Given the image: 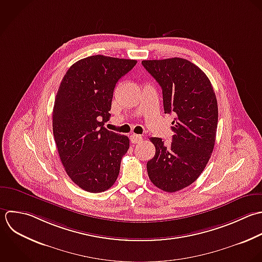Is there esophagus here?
<instances>
[{"mask_svg": "<svg viewBox=\"0 0 262 262\" xmlns=\"http://www.w3.org/2000/svg\"><path fill=\"white\" fill-rule=\"evenodd\" d=\"M142 140H143V137H142L141 135L133 134V135L130 136V142H132L133 144H138V143H140Z\"/></svg>", "mask_w": 262, "mask_h": 262, "instance_id": "1", "label": "esophagus"}]
</instances>
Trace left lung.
Listing matches in <instances>:
<instances>
[{
    "mask_svg": "<svg viewBox=\"0 0 262 262\" xmlns=\"http://www.w3.org/2000/svg\"><path fill=\"white\" fill-rule=\"evenodd\" d=\"M162 89L165 113H173L170 145L150 138L155 156L148 161L151 182L167 193L193 184L208 163L215 144L219 108L207 75L183 58L142 61Z\"/></svg>",
    "mask_w": 262,
    "mask_h": 262,
    "instance_id": "left-lung-1",
    "label": "left lung"
}]
</instances>
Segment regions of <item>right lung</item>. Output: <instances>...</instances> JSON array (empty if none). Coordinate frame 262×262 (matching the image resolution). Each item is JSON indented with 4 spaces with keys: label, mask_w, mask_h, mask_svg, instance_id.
<instances>
[{
    "label": "right lung",
    "mask_w": 262,
    "mask_h": 262,
    "mask_svg": "<svg viewBox=\"0 0 262 262\" xmlns=\"http://www.w3.org/2000/svg\"><path fill=\"white\" fill-rule=\"evenodd\" d=\"M137 60L103 55L75 62L65 73L53 109V134L66 173L79 188L101 193L117 180L129 148L126 136L104 127L117 81Z\"/></svg>",
    "instance_id": "add662e5"
}]
</instances>
